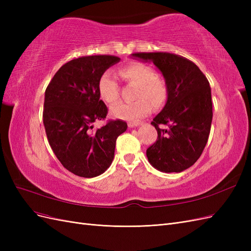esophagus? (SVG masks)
<instances>
[{
    "label": "esophagus",
    "mask_w": 251,
    "mask_h": 251,
    "mask_svg": "<svg viewBox=\"0 0 251 251\" xmlns=\"http://www.w3.org/2000/svg\"><path fill=\"white\" fill-rule=\"evenodd\" d=\"M139 125H140L139 121H135V123H128V124H127L128 127H134V126H139Z\"/></svg>",
    "instance_id": "obj_1"
}]
</instances>
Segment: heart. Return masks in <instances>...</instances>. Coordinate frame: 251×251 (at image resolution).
Returning a JSON list of instances; mask_svg holds the SVG:
<instances>
[{
	"label": "heart",
	"instance_id": "b5f03b06",
	"mask_svg": "<svg viewBox=\"0 0 251 251\" xmlns=\"http://www.w3.org/2000/svg\"><path fill=\"white\" fill-rule=\"evenodd\" d=\"M119 75L126 83L137 87L135 100L131 103H118L112 109V114L117 118L136 120L148 115L151 105L158 110L165 104L169 97V86L166 81L157 77L153 68L141 63H134L123 67ZM98 92L109 104H115L120 97L118 81L110 71L104 72L98 80Z\"/></svg>",
	"mask_w": 251,
	"mask_h": 251
}]
</instances>
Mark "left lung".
<instances>
[{
  "mask_svg": "<svg viewBox=\"0 0 251 251\" xmlns=\"http://www.w3.org/2000/svg\"><path fill=\"white\" fill-rule=\"evenodd\" d=\"M133 56L153 63L169 86L168 101L151 123L158 137L147 150L150 163L164 173L191 168L206 146L211 126V91L206 76L192 60L174 53L136 52Z\"/></svg>",
  "mask_w": 251,
  "mask_h": 251,
  "instance_id": "left-lung-1",
  "label": "left lung"
}]
</instances>
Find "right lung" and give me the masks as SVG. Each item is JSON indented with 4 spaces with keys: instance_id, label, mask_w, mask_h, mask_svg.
<instances>
[{
    "instance_id": "1",
    "label": "right lung",
    "mask_w": 251,
    "mask_h": 251,
    "mask_svg": "<svg viewBox=\"0 0 251 251\" xmlns=\"http://www.w3.org/2000/svg\"><path fill=\"white\" fill-rule=\"evenodd\" d=\"M114 55L74 58L59 68L45 92L43 121L48 142L65 169L83 178H93L111 165L116 139L127 125L108 120L93 130V123L104 120L108 108L100 100L98 80L112 65Z\"/></svg>"
}]
</instances>
